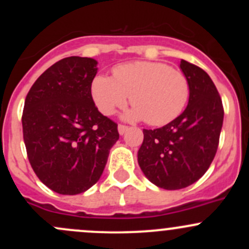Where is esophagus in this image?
Segmentation results:
<instances>
[{
	"label": "esophagus",
	"mask_w": 249,
	"mask_h": 249,
	"mask_svg": "<svg viewBox=\"0 0 249 249\" xmlns=\"http://www.w3.org/2000/svg\"><path fill=\"white\" fill-rule=\"evenodd\" d=\"M118 131H119V135H124L125 132L127 131V126H126V125L119 124V125H118Z\"/></svg>",
	"instance_id": "34e87169"
}]
</instances>
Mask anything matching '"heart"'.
<instances>
[{
  "label": "heart",
  "mask_w": 249,
  "mask_h": 249,
  "mask_svg": "<svg viewBox=\"0 0 249 249\" xmlns=\"http://www.w3.org/2000/svg\"><path fill=\"white\" fill-rule=\"evenodd\" d=\"M190 87L183 72L169 65L153 61H135L118 65L113 78L96 76L91 83V96L100 112L110 115L126 106L134 108L127 119L145 120L153 126L172 122L185 108Z\"/></svg>",
  "instance_id": "obj_1"
}]
</instances>
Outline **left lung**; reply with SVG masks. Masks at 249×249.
<instances>
[{
    "label": "left lung",
    "instance_id": "left-lung-1",
    "mask_svg": "<svg viewBox=\"0 0 249 249\" xmlns=\"http://www.w3.org/2000/svg\"><path fill=\"white\" fill-rule=\"evenodd\" d=\"M179 67L190 87L187 108L165 126L143 129L137 154L145 177L166 190L183 189L205 175L217 153L224 119L222 99L210 76L185 60Z\"/></svg>",
    "mask_w": 249,
    "mask_h": 249
}]
</instances>
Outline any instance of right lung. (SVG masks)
I'll return each mask as SVG.
<instances>
[{
    "mask_svg": "<svg viewBox=\"0 0 249 249\" xmlns=\"http://www.w3.org/2000/svg\"><path fill=\"white\" fill-rule=\"evenodd\" d=\"M97 61L70 56L55 62L25 99L22 134L37 177L53 192L76 195L101 177L118 125L102 115L91 96Z\"/></svg>",
    "mask_w": 249,
    "mask_h": 249,
    "instance_id": "right-lung-1",
    "label": "right lung"
}]
</instances>
